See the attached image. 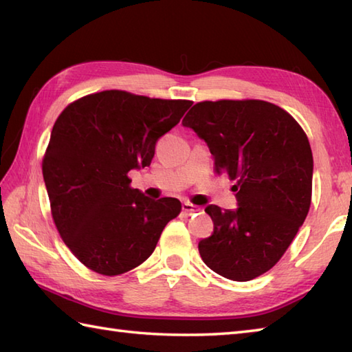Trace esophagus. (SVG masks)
<instances>
[{"mask_svg": "<svg viewBox=\"0 0 352 352\" xmlns=\"http://www.w3.org/2000/svg\"><path fill=\"white\" fill-rule=\"evenodd\" d=\"M182 208H183V212L184 213H195V212H198L199 210V207H197V206H193V204H190V203H188V201H184V203L182 204Z\"/></svg>", "mask_w": 352, "mask_h": 352, "instance_id": "1", "label": "esophagus"}]
</instances>
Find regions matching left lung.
<instances>
[{
    "mask_svg": "<svg viewBox=\"0 0 352 352\" xmlns=\"http://www.w3.org/2000/svg\"><path fill=\"white\" fill-rule=\"evenodd\" d=\"M183 125L206 142L214 170L236 180L237 208L206 207L214 228L198 243L201 258L228 280L256 278L283 257L307 218L309 139L286 110L258 100L198 102Z\"/></svg>",
    "mask_w": 352,
    "mask_h": 352,
    "instance_id": "8db88e82",
    "label": "left lung"
}]
</instances>
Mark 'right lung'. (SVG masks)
<instances>
[{"label": "right lung", "instance_id": "add662e5", "mask_svg": "<svg viewBox=\"0 0 352 352\" xmlns=\"http://www.w3.org/2000/svg\"><path fill=\"white\" fill-rule=\"evenodd\" d=\"M192 101L104 91L74 101L52 126L43 182L52 219L81 263L119 275L151 256L177 198L131 189L129 172L151 164L155 142L180 122Z\"/></svg>", "mask_w": 352, "mask_h": 352}]
</instances>
